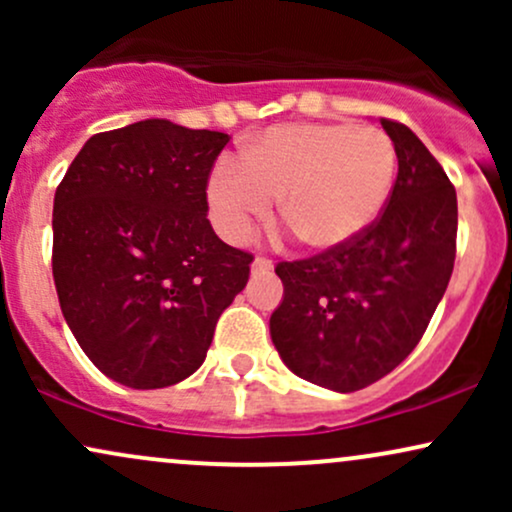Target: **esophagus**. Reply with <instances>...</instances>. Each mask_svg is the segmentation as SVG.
I'll use <instances>...</instances> for the list:
<instances>
[{"instance_id":"34e87169","label":"esophagus","mask_w":512,"mask_h":512,"mask_svg":"<svg viewBox=\"0 0 512 512\" xmlns=\"http://www.w3.org/2000/svg\"><path fill=\"white\" fill-rule=\"evenodd\" d=\"M272 269H274V262L267 260V257H255V260H252V274L255 276L269 274Z\"/></svg>"}]
</instances>
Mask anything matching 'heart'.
<instances>
[{
	"label": "heart",
	"mask_w": 512,
	"mask_h": 512,
	"mask_svg": "<svg viewBox=\"0 0 512 512\" xmlns=\"http://www.w3.org/2000/svg\"><path fill=\"white\" fill-rule=\"evenodd\" d=\"M395 170V146L375 127L281 125L245 144L243 166H216L207 195L231 240L248 238L281 197V216L298 238L327 252L373 226Z\"/></svg>",
	"instance_id": "b5f03b06"
}]
</instances>
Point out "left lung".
I'll return each instance as SVG.
<instances>
[{
  "mask_svg": "<svg viewBox=\"0 0 512 512\" xmlns=\"http://www.w3.org/2000/svg\"><path fill=\"white\" fill-rule=\"evenodd\" d=\"M380 125L399 170L378 221L344 248L276 264V351L298 378L334 392L373 385L414 351L455 264V187L407 125Z\"/></svg>",
  "mask_w": 512,
  "mask_h": 512,
  "instance_id": "1",
  "label": "left lung"
}]
</instances>
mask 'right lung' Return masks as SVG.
I'll return each mask as SVG.
<instances>
[{
  "label": "right lung",
  "instance_id": "right-lung-1",
  "mask_svg": "<svg viewBox=\"0 0 512 512\" xmlns=\"http://www.w3.org/2000/svg\"><path fill=\"white\" fill-rule=\"evenodd\" d=\"M228 134L170 120L93 134L52 207L64 320L115 383L156 390L202 366L252 255L216 236L207 182Z\"/></svg>",
  "mask_w": 512,
  "mask_h": 512
}]
</instances>
